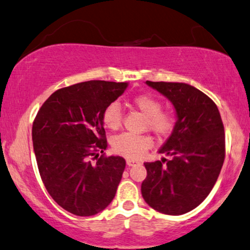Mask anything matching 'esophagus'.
Returning <instances> with one entry per match:
<instances>
[{"label":"esophagus","instance_id":"esophagus-1","mask_svg":"<svg viewBox=\"0 0 250 250\" xmlns=\"http://www.w3.org/2000/svg\"><path fill=\"white\" fill-rule=\"evenodd\" d=\"M126 163H127L128 167H133V165L140 163V161L136 160V159H127V160H126Z\"/></svg>","mask_w":250,"mask_h":250}]
</instances>
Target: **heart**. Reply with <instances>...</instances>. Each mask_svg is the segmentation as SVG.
<instances>
[{
  "mask_svg": "<svg viewBox=\"0 0 250 250\" xmlns=\"http://www.w3.org/2000/svg\"><path fill=\"white\" fill-rule=\"evenodd\" d=\"M133 106L146 116L145 126L157 136H170L178 125V115L172 110L162 112V103L154 96L148 94L136 95L132 99ZM123 113L121 105L117 102L110 103L103 112V123L109 129H118L122 125ZM112 146L117 154L137 157L145 149L151 146V140L146 136L134 135L130 133H123L115 136Z\"/></svg>",
  "mask_w": 250,
  "mask_h": 250,
  "instance_id": "obj_1",
  "label": "heart"
}]
</instances>
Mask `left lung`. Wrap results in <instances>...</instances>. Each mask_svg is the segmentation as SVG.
<instances>
[{"instance_id": "1", "label": "left lung", "mask_w": 250, "mask_h": 250, "mask_svg": "<svg viewBox=\"0 0 250 250\" xmlns=\"http://www.w3.org/2000/svg\"><path fill=\"white\" fill-rule=\"evenodd\" d=\"M146 83L173 104L178 125L159 151L172 159L144 163L142 195L159 212L179 216L197 208L217 182L226 155L224 124L212 99L193 86Z\"/></svg>"}]
</instances>
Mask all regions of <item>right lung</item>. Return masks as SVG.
Returning a JSON list of instances; mask_svg holds the SVG:
<instances>
[{
  "label": "right lung",
  "instance_id": "add662e5",
  "mask_svg": "<svg viewBox=\"0 0 250 250\" xmlns=\"http://www.w3.org/2000/svg\"><path fill=\"white\" fill-rule=\"evenodd\" d=\"M127 85L90 80L61 88L33 121V149L42 182L53 200L76 216L101 212L116 194L126 162L104 153L103 112Z\"/></svg>",
  "mask_w": 250,
  "mask_h": 250
}]
</instances>
